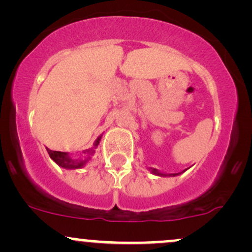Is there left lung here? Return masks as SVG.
I'll list each match as a JSON object with an SVG mask.
<instances>
[{"instance_id":"obj_1","label":"left lung","mask_w":252,"mask_h":252,"mask_svg":"<svg viewBox=\"0 0 252 252\" xmlns=\"http://www.w3.org/2000/svg\"><path fill=\"white\" fill-rule=\"evenodd\" d=\"M149 170H150V173H152V174H154V175H158V176H176V175H180L181 173H184V172H181V173H175V174H166V173H161L160 170H158L156 168H152V167H150V168H148Z\"/></svg>"}]
</instances>
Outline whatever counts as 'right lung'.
Returning a JSON list of instances; mask_svg holds the SVG:
<instances>
[{"label":"right lung","mask_w":252,"mask_h":252,"mask_svg":"<svg viewBox=\"0 0 252 252\" xmlns=\"http://www.w3.org/2000/svg\"><path fill=\"white\" fill-rule=\"evenodd\" d=\"M100 138H102V135L98 136L97 140L94 141V147L90 149L84 150L83 154L80 158H72V156L68 154V153L65 152H57V150H51L47 148V153L50 154V158L56 162L58 166L62 167V168L65 169H79L83 168L84 166H86V163L91 160V156L94 154V149L97 148L98 144H99Z\"/></svg>","instance_id":"right-lung-1"}]
</instances>
